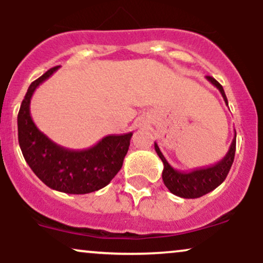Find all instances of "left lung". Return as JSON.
<instances>
[{
	"instance_id": "obj_1",
	"label": "left lung",
	"mask_w": 263,
	"mask_h": 263,
	"mask_svg": "<svg viewBox=\"0 0 263 263\" xmlns=\"http://www.w3.org/2000/svg\"><path fill=\"white\" fill-rule=\"evenodd\" d=\"M206 79L219 90L225 104L228 105V99H226L222 86L214 78L206 77ZM155 149L163 162L162 178L164 185L170 189V192L173 193L177 197L184 199L200 198L208 194V193L213 192L215 188H218L220 184L224 182L225 178L228 177L235 158V151H236V132H235V138L232 141L230 148H229L224 158L218 163H215L214 165H211V167L200 168V170H194L190 172H180L174 170L168 163L167 159L164 158V156H163V153L161 152L156 142Z\"/></svg>"
}]
</instances>
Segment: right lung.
I'll return each mask as SVG.
<instances>
[{"label": "right lung", "instance_id": "1", "mask_svg": "<svg viewBox=\"0 0 263 263\" xmlns=\"http://www.w3.org/2000/svg\"><path fill=\"white\" fill-rule=\"evenodd\" d=\"M58 69H49L27 90L17 117L18 142L26 162L45 185L68 194H87L106 186L119 173L132 132L108 135L85 149L65 148L44 135L32 120L31 99Z\"/></svg>", "mask_w": 263, "mask_h": 263}]
</instances>
